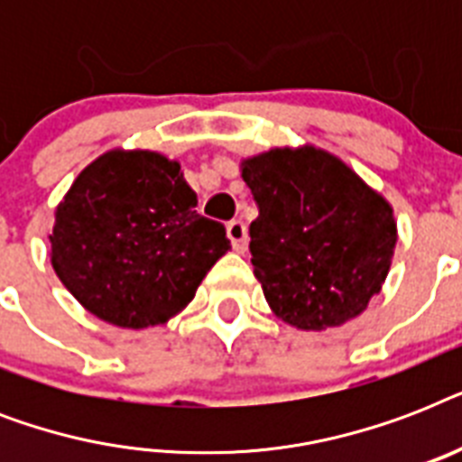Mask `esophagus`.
<instances>
[{
    "instance_id": "esophagus-1",
    "label": "esophagus",
    "mask_w": 462,
    "mask_h": 462,
    "mask_svg": "<svg viewBox=\"0 0 462 462\" xmlns=\"http://www.w3.org/2000/svg\"><path fill=\"white\" fill-rule=\"evenodd\" d=\"M227 237L232 242V249L235 252H246V245H249V235H246V225L242 220H230L227 223Z\"/></svg>"
}]
</instances>
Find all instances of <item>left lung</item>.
<instances>
[{
    "label": "left lung",
    "instance_id": "8db88e82",
    "mask_svg": "<svg viewBox=\"0 0 462 462\" xmlns=\"http://www.w3.org/2000/svg\"><path fill=\"white\" fill-rule=\"evenodd\" d=\"M242 180L259 206L249 252L273 314L302 330L362 314L386 282L398 242L391 203L309 143L242 160Z\"/></svg>",
    "mask_w": 462,
    "mask_h": 462
}]
</instances>
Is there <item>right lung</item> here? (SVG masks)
<instances>
[{
  "mask_svg": "<svg viewBox=\"0 0 462 462\" xmlns=\"http://www.w3.org/2000/svg\"><path fill=\"white\" fill-rule=\"evenodd\" d=\"M196 203L177 160L112 148L83 167L54 210V273L112 326L167 323L230 249L223 225Z\"/></svg>",
  "mask_w": 462,
  "mask_h": 462,
  "instance_id": "add662e5",
  "label": "right lung"
}]
</instances>
